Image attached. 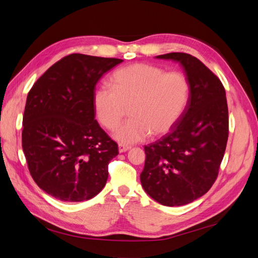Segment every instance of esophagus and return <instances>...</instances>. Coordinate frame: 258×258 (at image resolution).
<instances>
[{"mask_svg": "<svg viewBox=\"0 0 258 258\" xmlns=\"http://www.w3.org/2000/svg\"><path fill=\"white\" fill-rule=\"evenodd\" d=\"M129 150H130V146H128V145H123V144H119L118 145L119 153H124V152H127Z\"/></svg>", "mask_w": 258, "mask_h": 258, "instance_id": "34e87169", "label": "esophagus"}]
</instances>
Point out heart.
Returning a JSON list of instances; mask_svg holds the SVG:
<instances>
[{"instance_id":"1","label":"heart","mask_w":258,"mask_h":258,"mask_svg":"<svg viewBox=\"0 0 258 258\" xmlns=\"http://www.w3.org/2000/svg\"><path fill=\"white\" fill-rule=\"evenodd\" d=\"M113 89L104 86L93 92L92 104L98 121L115 130L130 110L131 119L114 138L120 144L145 141L152 134L163 136L181 120L189 104L191 86L183 72H166L148 63L121 68L111 77Z\"/></svg>"}]
</instances>
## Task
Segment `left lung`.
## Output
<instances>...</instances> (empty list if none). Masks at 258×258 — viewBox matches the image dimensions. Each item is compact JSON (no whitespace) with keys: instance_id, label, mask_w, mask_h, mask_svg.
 <instances>
[{"instance_id":"left-lung-1","label":"left lung","mask_w":258,"mask_h":258,"mask_svg":"<svg viewBox=\"0 0 258 258\" xmlns=\"http://www.w3.org/2000/svg\"><path fill=\"white\" fill-rule=\"evenodd\" d=\"M156 58L181 64L191 95L176 126L144 146L146 159L140 178L155 201L178 207L204 196L215 182L228 140V106L222 82L199 59L184 52Z\"/></svg>"}]
</instances>
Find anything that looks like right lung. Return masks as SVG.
Segmentation results:
<instances>
[{
    "mask_svg": "<svg viewBox=\"0 0 258 258\" xmlns=\"http://www.w3.org/2000/svg\"><path fill=\"white\" fill-rule=\"evenodd\" d=\"M122 61L69 54L28 93L22 150L34 182L56 199L89 200L106 184L118 147L96 120L92 98L101 77Z\"/></svg>",
    "mask_w": 258,
    "mask_h": 258,
    "instance_id": "1",
    "label": "right lung"
}]
</instances>
